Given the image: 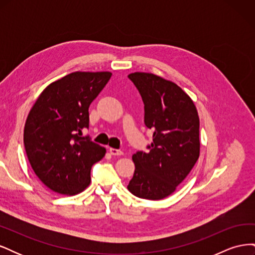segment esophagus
Listing matches in <instances>:
<instances>
[{
  "mask_svg": "<svg viewBox=\"0 0 255 255\" xmlns=\"http://www.w3.org/2000/svg\"><path fill=\"white\" fill-rule=\"evenodd\" d=\"M110 153L112 154V155H118V156H121L123 154V152L121 150L114 149V148H110Z\"/></svg>",
  "mask_w": 255,
  "mask_h": 255,
  "instance_id": "obj_1",
  "label": "esophagus"
}]
</instances>
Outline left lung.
<instances>
[{
  "instance_id": "8db88e82",
  "label": "left lung",
  "mask_w": 255,
  "mask_h": 255,
  "mask_svg": "<svg viewBox=\"0 0 255 255\" xmlns=\"http://www.w3.org/2000/svg\"><path fill=\"white\" fill-rule=\"evenodd\" d=\"M128 78L139 91L144 125L153 132L149 151H137L132 157L135 172L128 189L138 198L160 200L172 194L199 158L198 112L192 100L170 81L144 72Z\"/></svg>"
}]
</instances>
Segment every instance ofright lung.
I'll return each instance as SVG.
<instances>
[{
    "label": "right lung",
    "instance_id": "1",
    "mask_svg": "<svg viewBox=\"0 0 255 255\" xmlns=\"http://www.w3.org/2000/svg\"><path fill=\"white\" fill-rule=\"evenodd\" d=\"M111 72H73L50 84L30 110L24 146L34 172L51 190L76 195L90 184L91 167L105 148L82 136L89 128V105Z\"/></svg>",
    "mask_w": 255,
    "mask_h": 255
}]
</instances>
